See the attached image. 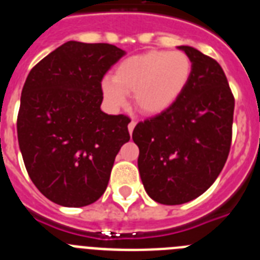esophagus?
<instances>
[{
	"label": "esophagus",
	"instance_id": "esophagus-1",
	"mask_svg": "<svg viewBox=\"0 0 260 260\" xmlns=\"http://www.w3.org/2000/svg\"><path fill=\"white\" fill-rule=\"evenodd\" d=\"M135 125H137V122H135L134 119H133L132 122L128 123V126H127V127H128V133H130V134H132V133H133V130H134Z\"/></svg>",
	"mask_w": 260,
	"mask_h": 260
}]
</instances>
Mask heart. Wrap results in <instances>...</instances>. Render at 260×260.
<instances>
[{
    "instance_id": "heart-1",
    "label": "heart",
    "mask_w": 260,
    "mask_h": 260,
    "mask_svg": "<svg viewBox=\"0 0 260 260\" xmlns=\"http://www.w3.org/2000/svg\"><path fill=\"white\" fill-rule=\"evenodd\" d=\"M190 75L191 61L183 52L151 50L121 62L113 79L103 80L102 91L113 109L125 105L126 93H134L142 113L158 114L176 103Z\"/></svg>"
}]
</instances>
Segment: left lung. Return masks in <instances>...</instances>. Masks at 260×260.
Returning <instances> with one entry per match:
<instances>
[{"label": "left lung", "instance_id": "8db88e82", "mask_svg": "<svg viewBox=\"0 0 260 260\" xmlns=\"http://www.w3.org/2000/svg\"><path fill=\"white\" fill-rule=\"evenodd\" d=\"M191 75L173 105L139 122L133 141L147 194L174 206L198 198L215 182L232 143L234 98L221 66L198 49L181 45Z\"/></svg>", "mask_w": 260, "mask_h": 260}]
</instances>
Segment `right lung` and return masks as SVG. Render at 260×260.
I'll return each instance as SVG.
<instances>
[{
  "mask_svg": "<svg viewBox=\"0 0 260 260\" xmlns=\"http://www.w3.org/2000/svg\"><path fill=\"white\" fill-rule=\"evenodd\" d=\"M123 56L116 45L68 41L34 66L23 86L17 121L23 161L39 191L59 206L98 201L130 141V118L100 109L103 77Z\"/></svg>",
  "mask_w": 260,
  "mask_h": 260,
  "instance_id": "obj_1",
  "label": "right lung"
}]
</instances>
